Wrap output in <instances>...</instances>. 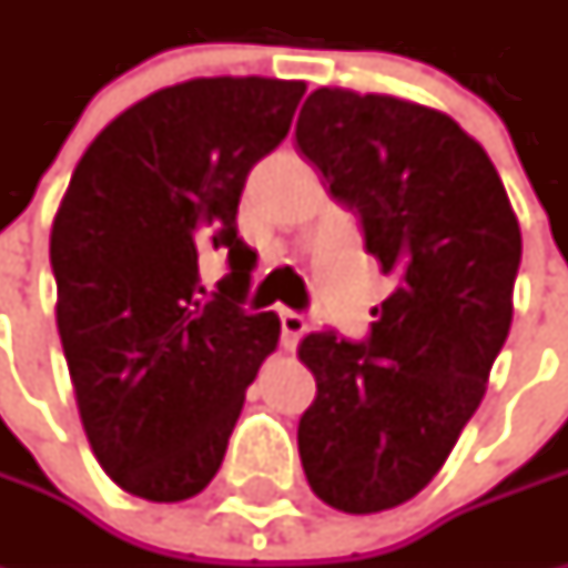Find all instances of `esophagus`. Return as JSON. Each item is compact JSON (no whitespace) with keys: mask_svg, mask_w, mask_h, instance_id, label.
<instances>
[{"mask_svg":"<svg viewBox=\"0 0 568 568\" xmlns=\"http://www.w3.org/2000/svg\"><path fill=\"white\" fill-rule=\"evenodd\" d=\"M277 316H281V344L287 351H294L296 341L303 338V332H306V318L294 313V310H281Z\"/></svg>","mask_w":568,"mask_h":568,"instance_id":"1","label":"esophagus"}]
</instances>
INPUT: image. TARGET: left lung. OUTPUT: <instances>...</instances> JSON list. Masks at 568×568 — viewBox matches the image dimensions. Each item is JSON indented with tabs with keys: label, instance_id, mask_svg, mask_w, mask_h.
Wrapping results in <instances>:
<instances>
[{
	"label": "left lung",
	"instance_id": "obj_1",
	"mask_svg": "<svg viewBox=\"0 0 568 568\" xmlns=\"http://www.w3.org/2000/svg\"><path fill=\"white\" fill-rule=\"evenodd\" d=\"M294 139L395 277L363 344L300 341L316 376L300 462L332 509L385 513L439 474L487 392L513 325L521 230L487 151L433 106L318 88Z\"/></svg>",
	"mask_w": 568,
	"mask_h": 568
}]
</instances>
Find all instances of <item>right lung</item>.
Instances as JSON below:
<instances>
[{
  "mask_svg": "<svg viewBox=\"0 0 568 568\" xmlns=\"http://www.w3.org/2000/svg\"><path fill=\"white\" fill-rule=\"evenodd\" d=\"M306 81L189 78L148 94L81 154L50 230L55 325L100 468L148 503H183L217 474L246 388L277 347L250 316L255 252L236 205L284 142ZM205 248L231 274L207 297Z\"/></svg>",
  "mask_w": 568,
  "mask_h": 568,
  "instance_id": "add662e5",
  "label": "right lung"
}]
</instances>
